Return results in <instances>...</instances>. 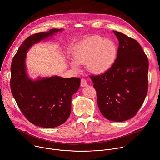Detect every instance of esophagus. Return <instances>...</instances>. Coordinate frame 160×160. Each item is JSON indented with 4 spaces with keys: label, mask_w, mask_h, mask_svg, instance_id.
Here are the masks:
<instances>
[{
    "label": "esophagus",
    "mask_w": 160,
    "mask_h": 160,
    "mask_svg": "<svg viewBox=\"0 0 160 160\" xmlns=\"http://www.w3.org/2000/svg\"><path fill=\"white\" fill-rule=\"evenodd\" d=\"M80 85L82 87H85L88 85V83H87V81L84 78H82L81 79V83H80Z\"/></svg>",
    "instance_id": "esophagus-1"
}]
</instances>
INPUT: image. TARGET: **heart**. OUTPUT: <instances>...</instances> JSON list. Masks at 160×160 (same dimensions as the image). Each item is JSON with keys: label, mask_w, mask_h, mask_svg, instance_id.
Returning a JSON list of instances; mask_svg holds the SVG:
<instances>
[{"label": "heart", "mask_w": 160, "mask_h": 160, "mask_svg": "<svg viewBox=\"0 0 160 160\" xmlns=\"http://www.w3.org/2000/svg\"><path fill=\"white\" fill-rule=\"evenodd\" d=\"M116 55L117 48L112 40L103 39L99 36H91L77 45L73 52L75 62H71V65L78 70L77 64L87 62V67L90 71L99 73L110 68Z\"/></svg>", "instance_id": "obj_1"}]
</instances>
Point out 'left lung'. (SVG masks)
Returning <instances> with one entry per match:
<instances>
[{
  "instance_id": "1",
  "label": "left lung",
  "mask_w": 160,
  "mask_h": 160,
  "mask_svg": "<svg viewBox=\"0 0 160 160\" xmlns=\"http://www.w3.org/2000/svg\"><path fill=\"white\" fill-rule=\"evenodd\" d=\"M113 32L119 42L117 58L104 73L90 78L101 113L110 121L122 122L134 117L146 97L149 62L135 39Z\"/></svg>"
}]
</instances>
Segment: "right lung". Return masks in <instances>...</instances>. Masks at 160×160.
I'll use <instances>...</instances> for the list:
<instances>
[{"label":"right lung","mask_w":160,"mask_h":160,"mask_svg":"<svg viewBox=\"0 0 160 160\" xmlns=\"http://www.w3.org/2000/svg\"><path fill=\"white\" fill-rule=\"evenodd\" d=\"M63 30L53 28L27 38L11 63L10 85L12 96L27 119L42 128H55L67 121L71 110V98L80 88V79L53 76L32 80L27 72V52L34 44Z\"/></svg>","instance_id":"add662e5"}]
</instances>
